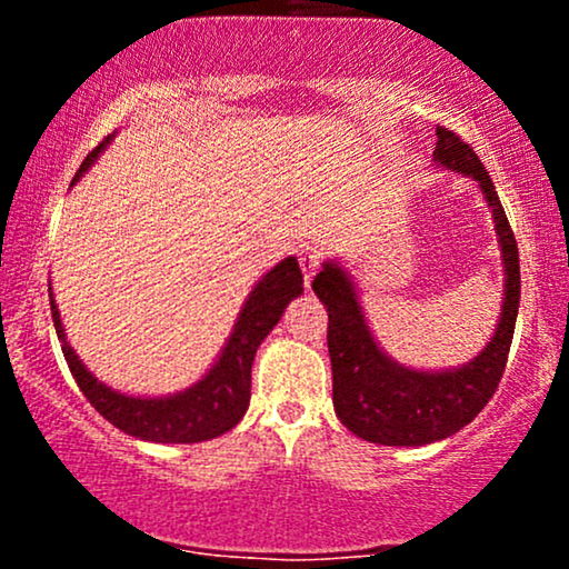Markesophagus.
I'll return each instance as SVG.
<instances>
[{
	"label": "esophagus",
	"instance_id": "1",
	"mask_svg": "<svg viewBox=\"0 0 569 569\" xmlns=\"http://www.w3.org/2000/svg\"><path fill=\"white\" fill-rule=\"evenodd\" d=\"M299 264H302L305 280H307V286H310V280H312V276H316L318 264H321V248H318V246H302V248H299Z\"/></svg>",
	"mask_w": 569,
	"mask_h": 569
}]
</instances>
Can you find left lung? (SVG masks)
Instances as JSON below:
<instances>
[{
  "label": "left lung",
  "instance_id": "1",
  "mask_svg": "<svg viewBox=\"0 0 569 569\" xmlns=\"http://www.w3.org/2000/svg\"><path fill=\"white\" fill-rule=\"evenodd\" d=\"M433 162L479 184L498 232L506 283L498 329L479 356L457 369L420 371L403 367L377 345L345 267L323 262V270L312 280V291L329 312L326 339L337 417L358 439L385 447H422L466 428L498 390L519 312V248L492 179L473 149L447 128H436Z\"/></svg>",
  "mask_w": 569,
  "mask_h": 569
}]
</instances>
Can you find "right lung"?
<instances>
[{
  "label": "right lung",
  "instance_id": "obj_1",
  "mask_svg": "<svg viewBox=\"0 0 569 569\" xmlns=\"http://www.w3.org/2000/svg\"><path fill=\"white\" fill-rule=\"evenodd\" d=\"M109 141H112V136H107L84 158L74 181H80V176L93 166ZM302 291L305 278L297 259L289 257L278 262L248 293L230 339L224 342L213 367L206 371V377L189 385L181 393L154 398L126 396L90 375L80 361V356L67 342L61 312H58L53 293H50V312H53L56 335L61 339V350L71 375H74L77 385H80L84 398L93 403L98 415L107 417L122 433L136 436L141 441L198 443L217 439V436L227 433V430H232L243 420L248 401H251V363L253 356H257V348L276 329L291 299H297Z\"/></svg>",
  "mask_w": 569,
  "mask_h": 569
}]
</instances>
